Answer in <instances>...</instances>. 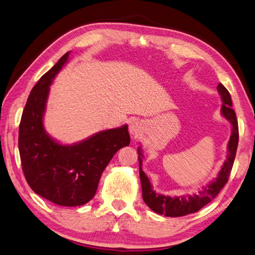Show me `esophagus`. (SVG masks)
Listing matches in <instances>:
<instances>
[{
  "label": "esophagus",
  "instance_id": "34e87169",
  "mask_svg": "<svg viewBox=\"0 0 255 255\" xmlns=\"http://www.w3.org/2000/svg\"><path fill=\"white\" fill-rule=\"evenodd\" d=\"M129 131H131L132 134H136L138 128H137V123H133L131 127H129Z\"/></svg>",
  "mask_w": 255,
  "mask_h": 255
}]
</instances>
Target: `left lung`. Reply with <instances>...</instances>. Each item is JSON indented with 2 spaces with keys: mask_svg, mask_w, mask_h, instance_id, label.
Segmentation results:
<instances>
[{
  "mask_svg": "<svg viewBox=\"0 0 255 255\" xmlns=\"http://www.w3.org/2000/svg\"><path fill=\"white\" fill-rule=\"evenodd\" d=\"M217 90L223 100L222 113L228 121H230L231 126H233V132H231V136L228 143V157L224 162L223 168L220 169L217 178L207 186H204L199 194H193L192 196L189 195L171 197L158 194L155 191H152L149 179L146 177V174L142 170V158H140L142 154H140V148L138 147L137 151L139 155V177L140 183H142L143 200L146 203V205L157 214L165 215L167 217H181L188 214L199 212L202 207H204L212 200H214L218 195L220 190L224 188L225 184L228 182V178L234 166L237 148H238V120H237L235 110L231 108L233 107V101H231L228 90L226 89L223 84H218Z\"/></svg>",
  "mask_w": 255,
  "mask_h": 255,
  "instance_id": "8db88e82",
  "label": "left lung"
}]
</instances>
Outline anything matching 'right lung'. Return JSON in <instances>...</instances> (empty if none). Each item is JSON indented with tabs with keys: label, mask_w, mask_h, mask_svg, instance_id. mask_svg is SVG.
<instances>
[{
	"label": "right lung",
	"mask_w": 255,
	"mask_h": 255,
	"mask_svg": "<svg viewBox=\"0 0 255 255\" xmlns=\"http://www.w3.org/2000/svg\"><path fill=\"white\" fill-rule=\"evenodd\" d=\"M69 54L31 89L19 123L18 149L26 181L35 193L54 204L78 206L93 199L106 167L131 139L128 126L106 129L71 146L56 143L44 131L42 117L49 86Z\"/></svg>",
	"instance_id": "right-lung-1"
}]
</instances>
